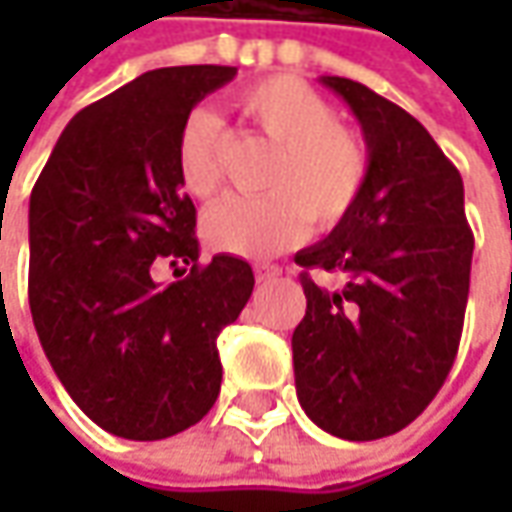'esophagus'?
I'll list each match as a JSON object with an SVG mask.
<instances>
[{"label":"esophagus","instance_id":"34e87169","mask_svg":"<svg viewBox=\"0 0 512 512\" xmlns=\"http://www.w3.org/2000/svg\"><path fill=\"white\" fill-rule=\"evenodd\" d=\"M253 273H256V282L259 285H267V282H273V279H279V267L276 265H267V262H259V265H253Z\"/></svg>","mask_w":512,"mask_h":512}]
</instances>
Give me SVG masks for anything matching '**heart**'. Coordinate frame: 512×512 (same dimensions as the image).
I'll return each mask as SVG.
<instances>
[{
    "label": "heart",
    "mask_w": 512,
    "mask_h": 512,
    "mask_svg": "<svg viewBox=\"0 0 512 512\" xmlns=\"http://www.w3.org/2000/svg\"><path fill=\"white\" fill-rule=\"evenodd\" d=\"M247 122L276 145L265 176L267 196L225 199L202 222L207 245L259 259L296 245L307 216L333 227L356 207L370 156L362 136L342 122L316 88L296 76H267L236 96ZM225 133L210 110H190L176 136V176L187 196L210 199L222 185Z\"/></svg>",
    "instance_id": "b5f03b06"
}]
</instances>
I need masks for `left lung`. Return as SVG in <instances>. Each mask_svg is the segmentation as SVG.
<instances>
[{"label": "left lung", "instance_id": "left-lung-1", "mask_svg": "<svg viewBox=\"0 0 512 512\" xmlns=\"http://www.w3.org/2000/svg\"><path fill=\"white\" fill-rule=\"evenodd\" d=\"M359 119L370 156L356 207L319 245L296 253L307 296L293 330L296 396L347 442L399 433L442 390L462 339L473 233L456 165L407 110L322 76ZM345 276L327 291L309 276Z\"/></svg>", "mask_w": 512, "mask_h": 512}]
</instances>
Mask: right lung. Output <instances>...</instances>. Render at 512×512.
Listing matches in <instances>:
<instances>
[{"instance_id": "obj_1", "label": "right lung", "mask_w": 512, "mask_h": 512, "mask_svg": "<svg viewBox=\"0 0 512 512\" xmlns=\"http://www.w3.org/2000/svg\"><path fill=\"white\" fill-rule=\"evenodd\" d=\"M233 76L142 73L70 119L30 193L39 342L70 399L122 439H168L205 416L222 384L216 339L253 293L245 259L199 265L196 207L176 176L185 116ZM162 258L183 273L168 288L152 279Z\"/></svg>"}]
</instances>
